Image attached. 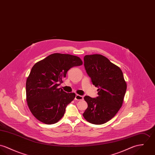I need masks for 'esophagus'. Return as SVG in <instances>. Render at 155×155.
Returning <instances> with one entry per match:
<instances>
[{"instance_id": "obj_1", "label": "esophagus", "mask_w": 155, "mask_h": 155, "mask_svg": "<svg viewBox=\"0 0 155 155\" xmlns=\"http://www.w3.org/2000/svg\"><path fill=\"white\" fill-rule=\"evenodd\" d=\"M84 97L83 96H80L79 94H76L75 97V99L76 101H81V100H83Z\"/></svg>"}]
</instances>
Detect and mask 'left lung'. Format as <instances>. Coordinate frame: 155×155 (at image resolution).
I'll use <instances>...</instances> for the list:
<instances>
[{
    "mask_svg": "<svg viewBox=\"0 0 155 155\" xmlns=\"http://www.w3.org/2000/svg\"><path fill=\"white\" fill-rule=\"evenodd\" d=\"M84 61L93 84L98 88V96L84 97L88 107L83 115L88 122L101 125L110 120L121 107L127 83L120 68L103 55H86Z\"/></svg>",
    "mask_w": 155,
    "mask_h": 155,
    "instance_id": "8db88e82",
    "label": "left lung"
}]
</instances>
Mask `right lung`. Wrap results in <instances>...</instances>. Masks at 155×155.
<instances>
[{"label": "right lung", "instance_id": "1", "mask_svg": "<svg viewBox=\"0 0 155 155\" xmlns=\"http://www.w3.org/2000/svg\"><path fill=\"white\" fill-rule=\"evenodd\" d=\"M82 64L78 56L58 53L35 64L26 81V100L35 118L46 124H53L62 118L75 94L67 93L58 87L70 68Z\"/></svg>", "mask_w": 155, "mask_h": 155}]
</instances>
